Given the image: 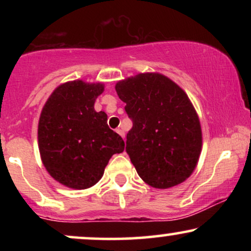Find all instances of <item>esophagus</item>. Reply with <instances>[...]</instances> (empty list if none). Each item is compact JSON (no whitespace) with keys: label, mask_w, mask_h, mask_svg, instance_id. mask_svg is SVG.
<instances>
[{"label":"esophagus","mask_w":251,"mask_h":251,"mask_svg":"<svg viewBox=\"0 0 251 251\" xmlns=\"http://www.w3.org/2000/svg\"><path fill=\"white\" fill-rule=\"evenodd\" d=\"M117 133H118V134H119V135H120V137H122V138H123V139H125V132H124V131H123V129L118 128V129H117Z\"/></svg>","instance_id":"1"}]
</instances>
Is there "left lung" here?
Segmentation results:
<instances>
[{
  "instance_id": "left-lung-1",
  "label": "left lung",
  "mask_w": 251,
  "mask_h": 251,
  "mask_svg": "<svg viewBox=\"0 0 251 251\" xmlns=\"http://www.w3.org/2000/svg\"><path fill=\"white\" fill-rule=\"evenodd\" d=\"M133 126L126 152L140 178L169 189L191 176L200 159L201 128L189 97L159 73H140L116 85Z\"/></svg>"
}]
</instances>
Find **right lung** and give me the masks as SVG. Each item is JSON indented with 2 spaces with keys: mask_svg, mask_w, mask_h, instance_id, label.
<instances>
[{
  "mask_svg": "<svg viewBox=\"0 0 251 251\" xmlns=\"http://www.w3.org/2000/svg\"><path fill=\"white\" fill-rule=\"evenodd\" d=\"M103 88L100 82H65L54 89L42 108L37 128L42 163L67 188L93 186L112 155L125 148L123 138L108 127L107 114L94 109Z\"/></svg>",
  "mask_w": 251,
  "mask_h": 251,
  "instance_id": "right-lung-1",
  "label": "right lung"
}]
</instances>
